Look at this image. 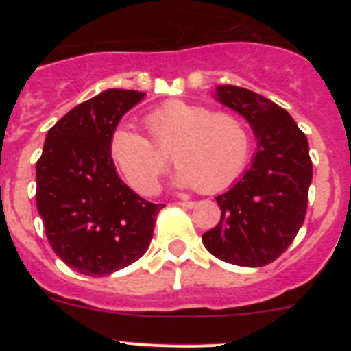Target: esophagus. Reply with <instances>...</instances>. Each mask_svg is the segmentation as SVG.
Returning a JSON list of instances; mask_svg holds the SVG:
<instances>
[{"label": "esophagus", "instance_id": "1", "mask_svg": "<svg viewBox=\"0 0 351 351\" xmlns=\"http://www.w3.org/2000/svg\"><path fill=\"white\" fill-rule=\"evenodd\" d=\"M178 206L186 207V209H191V207L195 206V202H191V200H188V198H186V200H181V202H178Z\"/></svg>", "mask_w": 351, "mask_h": 351}]
</instances>
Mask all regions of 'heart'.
<instances>
[{
	"instance_id": "obj_1",
	"label": "heart",
	"mask_w": 351,
	"mask_h": 351,
	"mask_svg": "<svg viewBox=\"0 0 351 351\" xmlns=\"http://www.w3.org/2000/svg\"><path fill=\"white\" fill-rule=\"evenodd\" d=\"M144 135L121 126L110 138V156L128 184L141 195H154L169 167L167 154L179 165L178 184L202 193L225 190L246 169L251 132L246 121L228 110L170 100L145 116Z\"/></svg>"
}]
</instances>
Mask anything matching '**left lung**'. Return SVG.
Returning <instances> with one entry per match:
<instances>
[{
  "instance_id": "obj_1",
  "label": "left lung",
  "mask_w": 351,
  "mask_h": 351,
  "mask_svg": "<svg viewBox=\"0 0 351 351\" xmlns=\"http://www.w3.org/2000/svg\"><path fill=\"white\" fill-rule=\"evenodd\" d=\"M216 96L246 117L258 151L243 179L216 197L221 218L202 243L223 262L263 267L283 255L306 218L313 179L308 138L285 108L258 93L219 86Z\"/></svg>"
}]
</instances>
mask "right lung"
<instances>
[{"instance_id":"1","label":"right lung","mask_w":351,"mask_h":351,"mask_svg":"<svg viewBox=\"0 0 351 351\" xmlns=\"http://www.w3.org/2000/svg\"><path fill=\"white\" fill-rule=\"evenodd\" d=\"M144 93L107 89L73 107L47 132L36 161V209L54 253L86 276L137 262L153 239L163 204L121 181L110 138Z\"/></svg>"}]
</instances>
